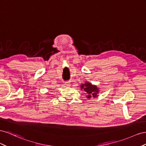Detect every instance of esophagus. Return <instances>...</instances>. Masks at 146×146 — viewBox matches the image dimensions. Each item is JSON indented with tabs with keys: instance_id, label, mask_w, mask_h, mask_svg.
Listing matches in <instances>:
<instances>
[{
	"instance_id": "34e87169",
	"label": "esophagus",
	"mask_w": 146,
	"mask_h": 146,
	"mask_svg": "<svg viewBox=\"0 0 146 146\" xmlns=\"http://www.w3.org/2000/svg\"><path fill=\"white\" fill-rule=\"evenodd\" d=\"M65 84V86H70V84L68 82H66Z\"/></svg>"
}]
</instances>
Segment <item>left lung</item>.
Returning <instances> with one entry per match:
<instances>
[{
  "mask_svg": "<svg viewBox=\"0 0 146 146\" xmlns=\"http://www.w3.org/2000/svg\"><path fill=\"white\" fill-rule=\"evenodd\" d=\"M81 89L84 90L86 94L87 95L86 97L90 99L91 97L96 98L98 97V94L99 92V89L97 86L92 85L90 82H86L84 84L81 85Z\"/></svg>",
  "mask_w": 146,
  "mask_h": 146,
  "instance_id": "obj_1",
  "label": "left lung"
}]
</instances>
